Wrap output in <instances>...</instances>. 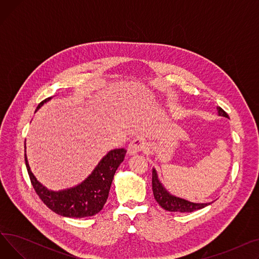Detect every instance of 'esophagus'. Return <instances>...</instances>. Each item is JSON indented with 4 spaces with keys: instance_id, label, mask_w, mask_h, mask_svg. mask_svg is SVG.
Returning <instances> with one entry per match:
<instances>
[{
    "instance_id": "1",
    "label": "esophagus",
    "mask_w": 259,
    "mask_h": 259,
    "mask_svg": "<svg viewBox=\"0 0 259 259\" xmlns=\"http://www.w3.org/2000/svg\"><path fill=\"white\" fill-rule=\"evenodd\" d=\"M146 148V144H145V141L142 139V138H137L134 139L128 146V153L130 155H133V154H137L141 151H143L144 149Z\"/></svg>"
}]
</instances>
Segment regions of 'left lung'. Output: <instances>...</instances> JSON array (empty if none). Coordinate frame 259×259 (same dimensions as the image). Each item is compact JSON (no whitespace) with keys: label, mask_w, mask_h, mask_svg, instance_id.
Listing matches in <instances>:
<instances>
[{"label":"left lung","mask_w":259,"mask_h":259,"mask_svg":"<svg viewBox=\"0 0 259 259\" xmlns=\"http://www.w3.org/2000/svg\"><path fill=\"white\" fill-rule=\"evenodd\" d=\"M217 111H219V115L229 117L228 113L225 110H223L221 107H217ZM152 190H153L154 198L159 203V206L170 212H182V213L193 212L210 205L209 202L195 203V202L188 201L186 199L171 195L160 184L155 169H152Z\"/></svg>","instance_id":"8db88e82"}]
</instances>
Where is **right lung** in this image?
Returning <instances> with one entry per match:
<instances>
[{"label":"right lung","mask_w":259,"mask_h":259,"mask_svg":"<svg viewBox=\"0 0 259 259\" xmlns=\"http://www.w3.org/2000/svg\"><path fill=\"white\" fill-rule=\"evenodd\" d=\"M50 99L40 102L36 110ZM126 152L127 150L124 148L114 149L108 152L88 179L74 188L59 192L50 191L36 181L29 168L26 154L25 162L34 191L50 210L65 217L81 219L93 216L103 209L110 191L115 171L124 160Z\"/></svg>","instance_id":"obj_1"}]
</instances>
